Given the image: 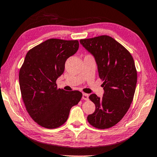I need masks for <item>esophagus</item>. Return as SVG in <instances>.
<instances>
[{
  "label": "esophagus",
  "mask_w": 157,
  "mask_h": 157,
  "mask_svg": "<svg viewBox=\"0 0 157 157\" xmlns=\"http://www.w3.org/2000/svg\"><path fill=\"white\" fill-rule=\"evenodd\" d=\"M88 96H89V95L87 94H83V96H82V98L83 100H85V101H87L88 100Z\"/></svg>",
  "instance_id": "1"
}]
</instances>
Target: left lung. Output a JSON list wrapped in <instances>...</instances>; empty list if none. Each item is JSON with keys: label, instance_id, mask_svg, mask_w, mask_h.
I'll return each instance as SVG.
<instances>
[{"label": "left lung", "instance_id": "1", "mask_svg": "<svg viewBox=\"0 0 157 157\" xmlns=\"http://www.w3.org/2000/svg\"><path fill=\"white\" fill-rule=\"evenodd\" d=\"M80 43L94 55L103 81V96H89L95 110L88 122L95 128H110L122 119L132 102L137 81L135 62L128 49L110 36L83 39Z\"/></svg>", "mask_w": 157, "mask_h": 157}]
</instances>
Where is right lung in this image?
<instances>
[{
  "mask_svg": "<svg viewBox=\"0 0 157 157\" xmlns=\"http://www.w3.org/2000/svg\"><path fill=\"white\" fill-rule=\"evenodd\" d=\"M78 40L49 39L27 53L19 72L20 88L26 110L35 122L48 129L62 126L82 93L66 91L56 81L63 73L65 62L78 49Z\"/></svg>",
  "mask_w": 157,
  "mask_h": 157,
  "instance_id": "obj_1",
  "label": "right lung"
}]
</instances>
